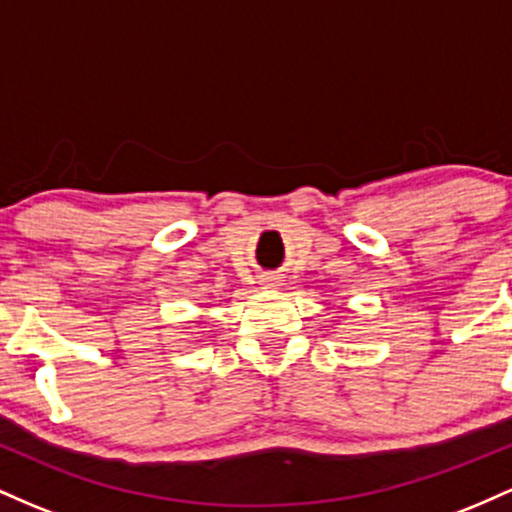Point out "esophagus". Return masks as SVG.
<instances>
[{
	"mask_svg": "<svg viewBox=\"0 0 512 512\" xmlns=\"http://www.w3.org/2000/svg\"><path fill=\"white\" fill-rule=\"evenodd\" d=\"M261 285L263 287H278V278H275V275H263Z\"/></svg>",
	"mask_w": 512,
	"mask_h": 512,
	"instance_id": "1",
	"label": "esophagus"
}]
</instances>
